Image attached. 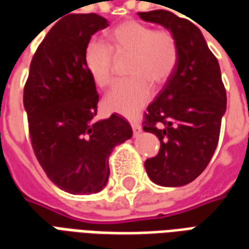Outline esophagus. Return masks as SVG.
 I'll use <instances>...</instances> for the list:
<instances>
[{
  "instance_id": "obj_1",
  "label": "esophagus",
  "mask_w": 249,
  "mask_h": 249,
  "mask_svg": "<svg viewBox=\"0 0 249 249\" xmlns=\"http://www.w3.org/2000/svg\"><path fill=\"white\" fill-rule=\"evenodd\" d=\"M130 126H132V129H133V133H135V136L140 135L141 133V125L137 123V121H135V120H130Z\"/></svg>"
}]
</instances>
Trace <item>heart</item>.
Instances as JSON below:
<instances>
[{
    "mask_svg": "<svg viewBox=\"0 0 249 249\" xmlns=\"http://www.w3.org/2000/svg\"><path fill=\"white\" fill-rule=\"evenodd\" d=\"M109 46L92 40L84 49V64L98 88H107L113 78L114 57H128V80L117 82L105 97L109 112L133 116L145 107L152 85L162 87L172 77L178 62V42L171 30L152 29L139 21H125L108 35ZM115 56H113V54Z\"/></svg>",
    "mask_w": 249,
    "mask_h": 249,
    "instance_id": "heart-1",
    "label": "heart"
}]
</instances>
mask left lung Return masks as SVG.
<instances>
[{
	"mask_svg": "<svg viewBox=\"0 0 249 249\" xmlns=\"http://www.w3.org/2000/svg\"><path fill=\"white\" fill-rule=\"evenodd\" d=\"M141 19L171 30L178 42V62L156 100L146 108L142 129L160 140L145 169L161 187H181L201 175L213 156L227 109L217 58L196 25L168 10L139 13Z\"/></svg>",
	"mask_w": 249,
	"mask_h": 249,
	"instance_id": "8db88e82",
	"label": "left lung"
}]
</instances>
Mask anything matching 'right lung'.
Wrapping results in <instances>:
<instances>
[{"mask_svg":"<svg viewBox=\"0 0 249 249\" xmlns=\"http://www.w3.org/2000/svg\"><path fill=\"white\" fill-rule=\"evenodd\" d=\"M108 25L94 13L60 19L37 48L24 88L36 157L51 181L71 195L100 192L108 183L109 155L133 133L120 114L93 120L98 94L84 49Z\"/></svg>","mask_w":249,"mask_h":249,"instance_id":"right-lung-1","label":"right lung"}]
</instances>
